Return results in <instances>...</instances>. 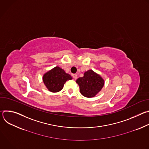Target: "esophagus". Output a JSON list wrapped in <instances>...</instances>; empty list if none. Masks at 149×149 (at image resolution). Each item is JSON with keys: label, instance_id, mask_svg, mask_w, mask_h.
Segmentation results:
<instances>
[{"label": "esophagus", "instance_id": "esophagus-1", "mask_svg": "<svg viewBox=\"0 0 149 149\" xmlns=\"http://www.w3.org/2000/svg\"><path fill=\"white\" fill-rule=\"evenodd\" d=\"M72 77H73V78H74L75 79H76L77 78V75L75 74H73V75H72Z\"/></svg>", "mask_w": 149, "mask_h": 149}]
</instances>
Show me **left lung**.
Listing matches in <instances>:
<instances>
[{"label": "left lung", "mask_w": 149, "mask_h": 149, "mask_svg": "<svg viewBox=\"0 0 149 149\" xmlns=\"http://www.w3.org/2000/svg\"><path fill=\"white\" fill-rule=\"evenodd\" d=\"M79 86L81 94L86 97H94L104 86L103 79L92 70H88L76 81Z\"/></svg>", "instance_id": "1"}]
</instances>
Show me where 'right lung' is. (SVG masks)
I'll list each match as a JSON object with an SVG mask.
<instances>
[{
  "label": "right lung",
  "mask_w": 149,
  "mask_h": 149,
  "mask_svg": "<svg viewBox=\"0 0 149 149\" xmlns=\"http://www.w3.org/2000/svg\"><path fill=\"white\" fill-rule=\"evenodd\" d=\"M70 79H72L71 76L58 67L47 72L43 77V81L46 87L53 93L61 91L65 82Z\"/></svg>",
  "instance_id": "add662e5"
}]
</instances>
